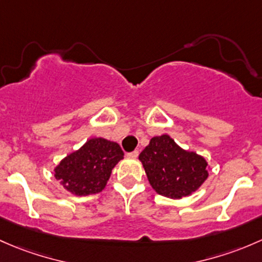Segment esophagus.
<instances>
[{
	"instance_id": "obj_1",
	"label": "esophagus",
	"mask_w": 262,
	"mask_h": 262,
	"mask_svg": "<svg viewBox=\"0 0 262 262\" xmlns=\"http://www.w3.org/2000/svg\"><path fill=\"white\" fill-rule=\"evenodd\" d=\"M127 156H128V158H131V159H136L137 156H139V151H137V150L132 151V152L127 154Z\"/></svg>"
}]
</instances>
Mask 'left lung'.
I'll return each instance as SVG.
<instances>
[{
	"label": "left lung",
	"instance_id": "8db88e82",
	"mask_svg": "<svg viewBox=\"0 0 262 262\" xmlns=\"http://www.w3.org/2000/svg\"><path fill=\"white\" fill-rule=\"evenodd\" d=\"M152 189L170 199L189 196L208 178L206 159L180 147L169 135L155 136L139 155Z\"/></svg>",
	"mask_w": 262,
	"mask_h": 262
}]
</instances>
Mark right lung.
I'll return each instance as SVG.
<instances>
[{
    "label": "right lung",
    "mask_w": 262,
    "mask_h": 262,
    "mask_svg": "<svg viewBox=\"0 0 262 262\" xmlns=\"http://www.w3.org/2000/svg\"><path fill=\"white\" fill-rule=\"evenodd\" d=\"M122 159L123 151L117 142L92 137L61 159L54 168V177L73 195H91L104 189L112 169Z\"/></svg>",
    "instance_id": "add662e5"
}]
</instances>
